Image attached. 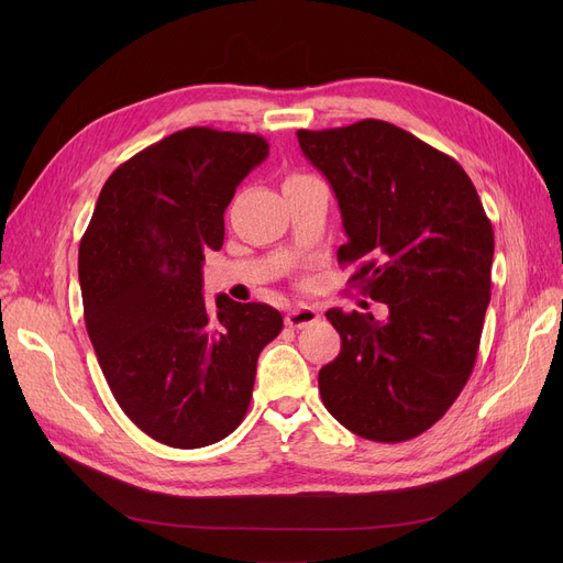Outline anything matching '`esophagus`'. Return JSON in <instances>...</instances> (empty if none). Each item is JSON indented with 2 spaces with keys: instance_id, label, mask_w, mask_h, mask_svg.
Instances as JSON below:
<instances>
[{
  "instance_id": "esophagus-1",
  "label": "esophagus",
  "mask_w": 563,
  "mask_h": 563,
  "mask_svg": "<svg viewBox=\"0 0 563 563\" xmlns=\"http://www.w3.org/2000/svg\"><path fill=\"white\" fill-rule=\"evenodd\" d=\"M319 317H321V314H319L314 308L299 306V308H294V310L287 312L285 323H287L289 329H308V327H312V323L319 321Z\"/></svg>"
}]
</instances>
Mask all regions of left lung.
<instances>
[{
    "label": "left lung",
    "mask_w": 563,
    "mask_h": 563,
    "mask_svg": "<svg viewBox=\"0 0 563 563\" xmlns=\"http://www.w3.org/2000/svg\"><path fill=\"white\" fill-rule=\"evenodd\" d=\"M297 136L340 205L338 262L356 266L349 280L390 310L386 321L327 312L342 349L319 369L321 401L361 438L410 440L445 416L475 367L493 225L461 164L393 123Z\"/></svg>",
    "instance_id": "1"
}]
</instances>
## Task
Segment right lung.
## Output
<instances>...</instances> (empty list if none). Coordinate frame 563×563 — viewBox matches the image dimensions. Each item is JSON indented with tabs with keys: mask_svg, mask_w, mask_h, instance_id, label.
Listing matches in <instances>:
<instances>
[{
	"mask_svg": "<svg viewBox=\"0 0 563 563\" xmlns=\"http://www.w3.org/2000/svg\"><path fill=\"white\" fill-rule=\"evenodd\" d=\"M269 155L257 134L187 128L118 166L79 244L84 321L125 416L177 450L242 424L260 351L283 331L266 303L202 299L205 251L223 212Z\"/></svg>",
	"mask_w": 563,
	"mask_h": 563,
	"instance_id": "add662e5",
	"label": "right lung"
}]
</instances>
